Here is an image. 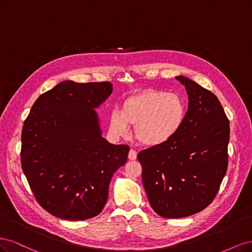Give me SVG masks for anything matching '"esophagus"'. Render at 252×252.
<instances>
[{"mask_svg":"<svg viewBox=\"0 0 252 252\" xmlns=\"http://www.w3.org/2000/svg\"><path fill=\"white\" fill-rule=\"evenodd\" d=\"M136 155H138L136 154V151H134L133 149H130V151H129V154H128V158L133 161V159L136 158Z\"/></svg>","mask_w":252,"mask_h":252,"instance_id":"obj_1","label":"esophagus"}]
</instances>
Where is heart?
<instances>
[{
	"mask_svg": "<svg viewBox=\"0 0 252 252\" xmlns=\"http://www.w3.org/2000/svg\"><path fill=\"white\" fill-rule=\"evenodd\" d=\"M185 113V102L179 94L149 89L128 97L121 111L113 110L109 129L119 138L127 135L132 125L135 138L142 144L157 146L178 132Z\"/></svg>",
	"mask_w": 252,
	"mask_h": 252,
	"instance_id": "b5f03b06",
	"label": "heart"
}]
</instances>
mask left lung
<instances>
[{"instance_id":"1","label":"left lung","mask_w":252,"mask_h":252,"mask_svg":"<svg viewBox=\"0 0 252 252\" xmlns=\"http://www.w3.org/2000/svg\"><path fill=\"white\" fill-rule=\"evenodd\" d=\"M188 110L170 140L139 152L142 181L158 216L179 219L205 209L227 171L229 120L211 91L183 75Z\"/></svg>"}]
</instances>
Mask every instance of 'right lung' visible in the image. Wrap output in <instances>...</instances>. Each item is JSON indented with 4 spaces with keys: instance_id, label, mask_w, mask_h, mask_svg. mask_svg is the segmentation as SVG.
<instances>
[{
    "instance_id": "right-lung-1",
    "label": "right lung",
    "mask_w": 252,
    "mask_h": 252,
    "mask_svg": "<svg viewBox=\"0 0 252 252\" xmlns=\"http://www.w3.org/2000/svg\"><path fill=\"white\" fill-rule=\"evenodd\" d=\"M111 93L110 82L65 81L37 97L24 121L22 169L36 202L52 216H97L113 173L127 162L129 146L102 138L94 110Z\"/></svg>"
}]
</instances>
